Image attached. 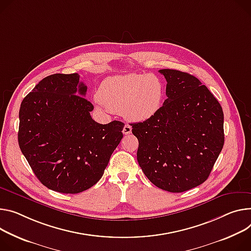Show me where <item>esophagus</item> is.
<instances>
[{
    "label": "esophagus",
    "mask_w": 251,
    "mask_h": 251,
    "mask_svg": "<svg viewBox=\"0 0 251 251\" xmlns=\"http://www.w3.org/2000/svg\"><path fill=\"white\" fill-rule=\"evenodd\" d=\"M123 134H125V135H128V134H130L131 132H132V127L130 126V125H128V124H126L125 126H124V128H123Z\"/></svg>",
    "instance_id": "34e87169"
}]
</instances>
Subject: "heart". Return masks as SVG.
<instances>
[{"label": "heart", "mask_w": 251, "mask_h": 251, "mask_svg": "<svg viewBox=\"0 0 251 251\" xmlns=\"http://www.w3.org/2000/svg\"><path fill=\"white\" fill-rule=\"evenodd\" d=\"M165 93L162 80L150 74H127L105 79L97 104L135 122L150 119L161 108Z\"/></svg>", "instance_id": "obj_1"}]
</instances>
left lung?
<instances>
[{"instance_id":"8db88e82","label":"left lung","mask_w":251,"mask_h":251,"mask_svg":"<svg viewBox=\"0 0 251 251\" xmlns=\"http://www.w3.org/2000/svg\"><path fill=\"white\" fill-rule=\"evenodd\" d=\"M164 75L166 96L153 117L133 123L138 163L152 183L184 192L206 180L224 144L223 111L194 76L172 69Z\"/></svg>"}]
</instances>
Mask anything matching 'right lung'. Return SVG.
Wrapping results in <instances>:
<instances>
[{
    "label": "right lung",
    "mask_w": 251,
    "mask_h": 251,
    "mask_svg": "<svg viewBox=\"0 0 251 251\" xmlns=\"http://www.w3.org/2000/svg\"><path fill=\"white\" fill-rule=\"evenodd\" d=\"M74 74L44 78L19 112V146L41 183L60 193H80L103 176L120 143L124 123L99 124L86 98L87 86Z\"/></svg>",
    "instance_id": "add662e5"
}]
</instances>
